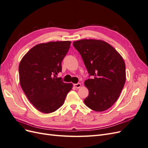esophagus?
<instances>
[{"instance_id":"34e87169","label":"esophagus","mask_w":148,"mask_h":148,"mask_svg":"<svg viewBox=\"0 0 148 148\" xmlns=\"http://www.w3.org/2000/svg\"><path fill=\"white\" fill-rule=\"evenodd\" d=\"M73 86L76 88H79L81 87V83H77V84H74Z\"/></svg>"}]
</instances>
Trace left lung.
I'll use <instances>...</instances> for the list:
<instances>
[{"instance_id": "left-lung-1", "label": "left lung", "mask_w": 148, "mask_h": 148, "mask_svg": "<svg viewBox=\"0 0 148 148\" xmlns=\"http://www.w3.org/2000/svg\"><path fill=\"white\" fill-rule=\"evenodd\" d=\"M73 44L81 55L89 77H93L84 82L89 90L84 104L96 112L108 109L118 99L126 80L122 57L101 40L82 39Z\"/></svg>"}]
</instances>
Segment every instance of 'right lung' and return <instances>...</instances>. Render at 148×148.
<instances>
[{"label":"right lung","instance_id":"right-lung-1","mask_svg":"<svg viewBox=\"0 0 148 148\" xmlns=\"http://www.w3.org/2000/svg\"><path fill=\"white\" fill-rule=\"evenodd\" d=\"M70 44L69 41L38 44L20 62L21 87L31 104L42 113H51L60 107L73 87L57 77Z\"/></svg>","mask_w":148,"mask_h":148}]
</instances>
